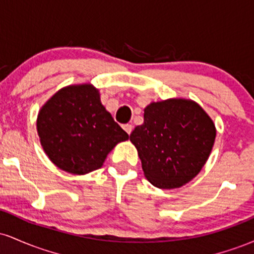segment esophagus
I'll return each mask as SVG.
<instances>
[{"label": "esophagus", "instance_id": "esophagus-1", "mask_svg": "<svg viewBox=\"0 0 254 254\" xmlns=\"http://www.w3.org/2000/svg\"><path fill=\"white\" fill-rule=\"evenodd\" d=\"M123 129H124L125 131H127V135H130L131 131H132V125H131V124H125L124 127H123Z\"/></svg>", "mask_w": 254, "mask_h": 254}]
</instances>
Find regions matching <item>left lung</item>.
Segmentation results:
<instances>
[{
  "mask_svg": "<svg viewBox=\"0 0 254 254\" xmlns=\"http://www.w3.org/2000/svg\"><path fill=\"white\" fill-rule=\"evenodd\" d=\"M144 122L131 132L144 177L165 190L182 188L199 173L210 155L216 127L208 113L191 99L150 103Z\"/></svg>",
  "mask_w": 254,
  "mask_h": 254,
  "instance_id": "left-lung-1",
  "label": "left lung"
}]
</instances>
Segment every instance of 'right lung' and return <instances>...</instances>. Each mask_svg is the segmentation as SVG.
Segmentation results:
<instances>
[{
    "instance_id": "add662e5",
    "label": "right lung",
    "mask_w": 254,
    "mask_h": 254,
    "mask_svg": "<svg viewBox=\"0 0 254 254\" xmlns=\"http://www.w3.org/2000/svg\"><path fill=\"white\" fill-rule=\"evenodd\" d=\"M37 131L52 164L76 176L103 167L110 151L129 138L90 83L70 84L55 93L39 110Z\"/></svg>"
}]
</instances>
